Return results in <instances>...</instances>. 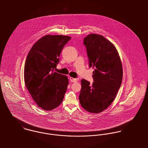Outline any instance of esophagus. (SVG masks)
Masks as SVG:
<instances>
[{
    "label": "esophagus",
    "mask_w": 148,
    "mask_h": 148,
    "mask_svg": "<svg viewBox=\"0 0 148 148\" xmlns=\"http://www.w3.org/2000/svg\"><path fill=\"white\" fill-rule=\"evenodd\" d=\"M69 80L71 82H76L77 81V79H75V78H73L72 77H69Z\"/></svg>",
    "instance_id": "obj_1"
}]
</instances>
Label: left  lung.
Here are the masks:
<instances>
[{
  "label": "left lung",
  "instance_id": "8db88e82",
  "mask_svg": "<svg viewBox=\"0 0 148 148\" xmlns=\"http://www.w3.org/2000/svg\"><path fill=\"white\" fill-rule=\"evenodd\" d=\"M89 59L93 67V83L81 80L79 95L82 106L90 113L106 109L114 100L123 80V66L114 45L104 36L90 34L84 39Z\"/></svg>",
  "mask_w": 148,
  "mask_h": 148
}]
</instances>
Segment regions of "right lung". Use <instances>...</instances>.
Returning a JSON list of instances; mask_svg holds the SVG:
<instances>
[{"mask_svg": "<svg viewBox=\"0 0 148 148\" xmlns=\"http://www.w3.org/2000/svg\"><path fill=\"white\" fill-rule=\"evenodd\" d=\"M71 39L64 35H45L34 44L27 55L25 84L37 106L45 110L55 109L63 100L68 79L54 69L64 46Z\"/></svg>", "mask_w": 148, "mask_h": 148, "instance_id": "obj_1", "label": "right lung"}]
</instances>
